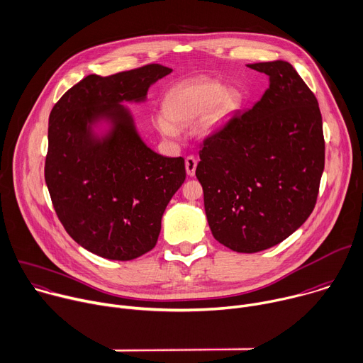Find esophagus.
<instances>
[{
    "mask_svg": "<svg viewBox=\"0 0 363 363\" xmlns=\"http://www.w3.org/2000/svg\"><path fill=\"white\" fill-rule=\"evenodd\" d=\"M196 167H197V160L193 156H189L186 159V173H187V176H194L196 174Z\"/></svg>",
    "mask_w": 363,
    "mask_h": 363,
    "instance_id": "esophagus-1",
    "label": "esophagus"
}]
</instances>
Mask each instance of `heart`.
I'll use <instances>...</instances> for the list:
<instances>
[{
  "label": "heart",
  "instance_id": "obj_1",
  "mask_svg": "<svg viewBox=\"0 0 363 363\" xmlns=\"http://www.w3.org/2000/svg\"><path fill=\"white\" fill-rule=\"evenodd\" d=\"M238 108V99L228 93L220 82L207 77L186 80L173 87L163 103V114L156 117L159 131L166 137H176L177 125L197 121L204 134H213Z\"/></svg>",
  "mask_w": 363,
  "mask_h": 363
}]
</instances>
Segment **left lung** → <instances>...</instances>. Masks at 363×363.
<instances>
[{"instance_id": "8db88e82", "label": "left lung", "mask_w": 363, "mask_h": 363, "mask_svg": "<svg viewBox=\"0 0 363 363\" xmlns=\"http://www.w3.org/2000/svg\"><path fill=\"white\" fill-rule=\"evenodd\" d=\"M269 89L203 141L196 169L214 239L239 253L279 245L311 216L325 169L322 116L291 62L247 64Z\"/></svg>"}]
</instances>
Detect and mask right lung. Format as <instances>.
<instances>
[{
  "label": "right lung",
  "instance_id": "add662e5",
  "mask_svg": "<svg viewBox=\"0 0 363 363\" xmlns=\"http://www.w3.org/2000/svg\"><path fill=\"white\" fill-rule=\"evenodd\" d=\"M172 71L149 64L87 76L50 113L45 183L52 206L65 232L100 257L124 262L152 250L186 179L184 159L152 150L124 104L146 101Z\"/></svg>",
  "mask_w": 363,
  "mask_h": 363
}]
</instances>
